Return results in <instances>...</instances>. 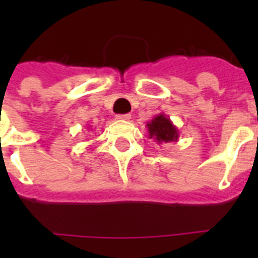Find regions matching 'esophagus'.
<instances>
[{"mask_svg": "<svg viewBox=\"0 0 258 258\" xmlns=\"http://www.w3.org/2000/svg\"><path fill=\"white\" fill-rule=\"evenodd\" d=\"M116 120H118V121H127V120H131V115H129V113H125V115H117L116 116Z\"/></svg>", "mask_w": 258, "mask_h": 258, "instance_id": "obj_1", "label": "esophagus"}]
</instances>
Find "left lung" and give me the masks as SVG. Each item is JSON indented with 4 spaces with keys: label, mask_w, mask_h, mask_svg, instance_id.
Listing matches in <instances>:
<instances>
[{
    "label": "left lung",
    "mask_w": 258,
    "mask_h": 258,
    "mask_svg": "<svg viewBox=\"0 0 258 258\" xmlns=\"http://www.w3.org/2000/svg\"><path fill=\"white\" fill-rule=\"evenodd\" d=\"M146 126L149 129V138L154 140L157 145L177 142L179 138L177 126L173 125L170 118L164 113H159V115L155 116L151 121L146 124Z\"/></svg>",
    "instance_id": "obj_1"
}]
</instances>
